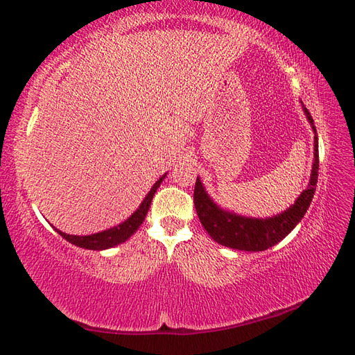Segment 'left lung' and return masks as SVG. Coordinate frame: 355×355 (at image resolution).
Wrapping results in <instances>:
<instances>
[{"instance_id": "1", "label": "left lung", "mask_w": 355, "mask_h": 355, "mask_svg": "<svg viewBox=\"0 0 355 355\" xmlns=\"http://www.w3.org/2000/svg\"><path fill=\"white\" fill-rule=\"evenodd\" d=\"M304 112L315 132V159L309 187L300 194L289 209L265 220L243 217V215L224 211L207 196L200 179L197 178L194 187V206L202 226L215 243L229 248L244 250V252H263V250L280 243L304 217L316 191L319 170L316 126L306 107Z\"/></svg>"}]
</instances>
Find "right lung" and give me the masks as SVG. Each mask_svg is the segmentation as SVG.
Segmentation results:
<instances>
[{"label":"right lung","mask_w":355,"mask_h":355,"mask_svg":"<svg viewBox=\"0 0 355 355\" xmlns=\"http://www.w3.org/2000/svg\"><path fill=\"white\" fill-rule=\"evenodd\" d=\"M167 175V173H166ZM166 175H162L155 185L150 188V191L148 193V196L144 197V200L141 202V205L138 206V209L129 217L128 220H125L122 224H119L116 227H111L108 230H103L99 233H93V235H85V236H76V235H67V233H63L62 230H57L58 235H62L69 243L81 247L85 250H107L111 247H116L119 244L125 243L128 238H131L134 235V232H137V229L141 226V223L146 218V214L149 211V206L152 203V198L157 193L158 187L161 185V182L166 178Z\"/></svg>","instance_id":"add662e5"}]
</instances>
